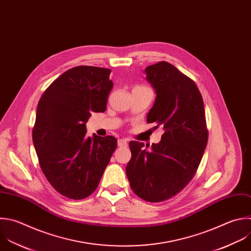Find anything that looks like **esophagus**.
Returning <instances> with one entry per match:
<instances>
[{
    "mask_svg": "<svg viewBox=\"0 0 251 251\" xmlns=\"http://www.w3.org/2000/svg\"><path fill=\"white\" fill-rule=\"evenodd\" d=\"M117 145H118V147H120V148H126V147L128 146V143H127L126 140L119 139L118 142H117Z\"/></svg>",
    "mask_w": 251,
    "mask_h": 251,
    "instance_id": "esophagus-1",
    "label": "esophagus"
}]
</instances>
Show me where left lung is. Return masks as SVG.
<instances>
[{
  "mask_svg": "<svg viewBox=\"0 0 251 251\" xmlns=\"http://www.w3.org/2000/svg\"><path fill=\"white\" fill-rule=\"evenodd\" d=\"M155 92L148 123L164 133L157 144L129 143L131 159L126 176L131 189L148 202H161L180 192L194 176L202 159L208 131L202 96L195 82L168 62L145 69Z\"/></svg>",
  "mask_w": 251,
  "mask_h": 251,
  "instance_id": "1",
  "label": "left lung"
}]
</instances>
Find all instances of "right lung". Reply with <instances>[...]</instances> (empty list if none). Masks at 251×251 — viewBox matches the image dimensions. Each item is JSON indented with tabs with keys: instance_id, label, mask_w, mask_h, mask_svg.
<instances>
[{
	"instance_id": "1",
	"label": "right lung",
	"mask_w": 251,
	"mask_h": 251,
	"mask_svg": "<svg viewBox=\"0 0 251 251\" xmlns=\"http://www.w3.org/2000/svg\"><path fill=\"white\" fill-rule=\"evenodd\" d=\"M111 70L77 66L58 76L36 109L32 141L40 168L53 186L74 200L90 196L117 147L112 136L86 135L93 112L106 110Z\"/></svg>"
}]
</instances>
